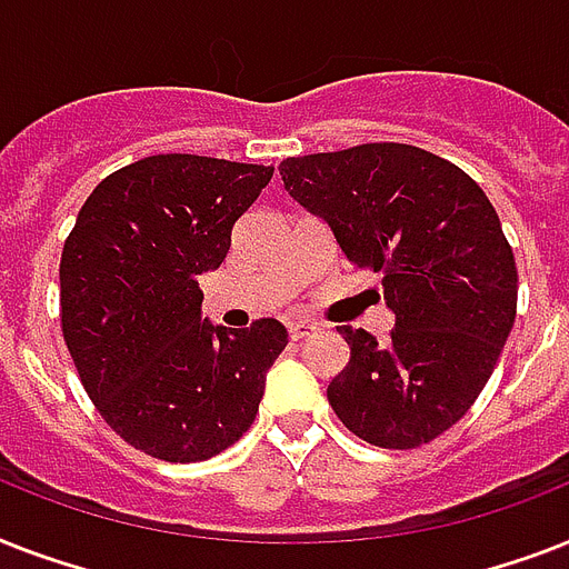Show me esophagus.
Instances as JSON below:
<instances>
[{
    "label": "esophagus",
    "instance_id": "esophagus-1",
    "mask_svg": "<svg viewBox=\"0 0 569 569\" xmlns=\"http://www.w3.org/2000/svg\"><path fill=\"white\" fill-rule=\"evenodd\" d=\"M319 325H316V321H292V325H289V337L292 339H310V337H316V333H319Z\"/></svg>",
    "mask_w": 569,
    "mask_h": 569
}]
</instances>
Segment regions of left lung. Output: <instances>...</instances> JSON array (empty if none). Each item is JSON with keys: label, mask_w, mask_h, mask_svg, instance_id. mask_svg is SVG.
Here are the masks:
<instances>
[{"label": "left lung", "mask_w": 569, "mask_h": 569, "mask_svg": "<svg viewBox=\"0 0 569 569\" xmlns=\"http://www.w3.org/2000/svg\"><path fill=\"white\" fill-rule=\"evenodd\" d=\"M292 200L360 271L380 274L387 342L339 328L351 360L328 401L348 431L413 449L467 413L517 316V266L493 203L458 164L410 144H360L280 162Z\"/></svg>", "instance_id": "8db88e82"}]
</instances>
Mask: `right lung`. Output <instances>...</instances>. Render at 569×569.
Segmentation results:
<instances>
[{
    "label": "right lung",
    "mask_w": 569,
    "mask_h": 569,
    "mask_svg": "<svg viewBox=\"0 0 569 569\" xmlns=\"http://www.w3.org/2000/svg\"><path fill=\"white\" fill-rule=\"evenodd\" d=\"M274 168L164 153L91 191L61 253V325L84 392L150 458L194 463L253 425L289 342L277 319H203L200 274L230 250Z\"/></svg>",
    "instance_id": "obj_1"
}]
</instances>
